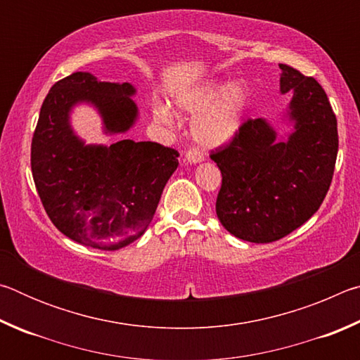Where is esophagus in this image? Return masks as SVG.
<instances>
[{
  "mask_svg": "<svg viewBox=\"0 0 360 360\" xmlns=\"http://www.w3.org/2000/svg\"><path fill=\"white\" fill-rule=\"evenodd\" d=\"M186 160H187L188 163H198V162L203 160V154H202V152H200L198 149L192 148V149H188V150L186 152Z\"/></svg>",
  "mask_w": 360,
  "mask_h": 360,
  "instance_id": "34e87169",
  "label": "esophagus"
}]
</instances>
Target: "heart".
Returning a JSON list of instances; mask_svg holds the SVG:
<instances>
[{"instance_id": "1", "label": "heart", "mask_w": 360, "mask_h": 360, "mask_svg": "<svg viewBox=\"0 0 360 360\" xmlns=\"http://www.w3.org/2000/svg\"><path fill=\"white\" fill-rule=\"evenodd\" d=\"M249 95L243 82H208L186 92L178 106L188 114H198L193 122V136L205 146L229 143L241 129ZM155 119L172 124L173 115L165 105H157Z\"/></svg>"}]
</instances>
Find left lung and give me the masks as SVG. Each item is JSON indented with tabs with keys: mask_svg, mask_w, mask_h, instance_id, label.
<instances>
[{
	"mask_svg": "<svg viewBox=\"0 0 360 360\" xmlns=\"http://www.w3.org/2000/svg\"><path fill=\"white\" fill-rule=\"evenodd\" d=\"M279 68L281 92L294 94L289 115L295 131L288 141H278L264 119H248L210 154L222 174L219 221L251 243L281 240L307 222L324 202L337 162V117L324 89L289 65Z\"/></svg>",
	"mask_w": 360,
	"mask_h": 360,
	"instance_id": "left-lung-1",
	"label": "left lung"
}]
</instances>
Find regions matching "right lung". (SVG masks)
<instances>
[{"mask_svg":"<svg viewBox=\"0 0 360 360\" xmlns=\"http://www.w3.org/2000/svg\"><path fill=\"white\" fill-rule=\"evenodd\" d=\"M133 94L129 82L72 72L49 90L32 139V173L49 219L72 241L101 251H117L144 233L179 152L133 139L85 146L70 129L68 112L89 101L109 133H124L138 114Z\"/></svg>","mask_w":360,"mask_h":360,"instance_id":"add662e5","label":"right lung"}]
</instances>
